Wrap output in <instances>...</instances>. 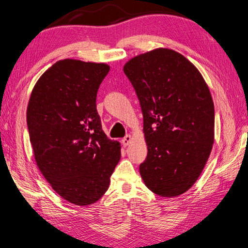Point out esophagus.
Masks as SVG:
<instances>
[{
	"instance_id": "esophagus-1",
	"label": "esophagus",
	"mask_w": 248,
	"mask_h": 248,
	"mask_svg": "<svg viewBox=\"0 0 248 248\" xmlns=\"http://www.w3.org/2000/svg\"><path fill=\"white\" fill-rule=\"evenodd\" d=\"M131 141H132V136L126 135L124 139H122V144H123L124 146H127L131 143Z\"/></svg>"
}]
</instances>
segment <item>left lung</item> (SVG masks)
Instances as JSON below:
<instances>
[{
    "mask_svg": "<svg viewBox=\"0 0 248 248\" xmlns=\"http://www.w3.org/2000/svg\"><path fill=\"white\" fill-rule=\"evenodd\" d=\"M123 70L143 114L148 156L140 174L157 196H180L198 180L213 149L209 88L195 64L167 48L134 57Z\"/></svg>",
    "mask_w": 248,
    "mask_h": 248,
    "instance_id": "1",
    "label": "left lung"
}]
</instances>
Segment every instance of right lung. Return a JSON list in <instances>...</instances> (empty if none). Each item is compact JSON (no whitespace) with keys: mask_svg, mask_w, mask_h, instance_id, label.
Listing matches in <instances>:
<instances>
[{"mask_svg":"<svg viewBox=\"0 0 248 248\" xmlns=\"http://www.w3.org/2000/svg\"><path fill=\"white\" fill-rule=\"evenodd\" d=\"M108 71L106 63L59 60L42 74L29 99L28 130L39 170L77 206L102 198L121 159V144L107 138L96 109Z\"/></svg>","mask_w":248,"mask_h":248,"instance_id":"obj_1","label":"right lung"}]
</instances>
